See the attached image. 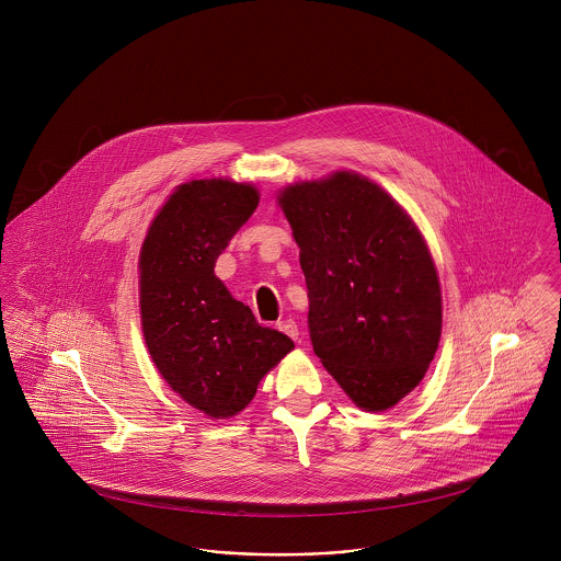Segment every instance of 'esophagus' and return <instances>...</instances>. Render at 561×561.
Returning a JSON list of instances; mask_svg holds the SVG:
<instances>
[{"instance_id":"obj_1","label":"esophagus","mask_w":561,"mask_h":561,"mask_svg":"<svg viewBox=\"0 0 561 561\" xmlns=\"http://www.w3.org/2000/svg\"><path fill=\"white\" fill-rule=\"evenodd\" d=\"M279 330L284 332V334H288L293 341H298V325H296V321L294 320H284L279 321Z\"/></svg>"}]
</instances>
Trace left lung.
<instances>
[{
    "instance_id": "8db88e82",
    "label": "left lung",
    "mask_w": 561,
    "mask_h": 561,
    "mask_svg": "<svg viewBox=\"0 0 561 561\" xmlns=\"http://www.w3.org/2000/svg\"><path fill=\"white\" fill-rule=\"evenodd\" d=\"M300 248L309 334L355 405L382 412L427 373L442 336V290L427 243L370 179L334 172L277 197Z\"/></svg>"
}]
</instances>
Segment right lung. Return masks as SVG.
<instances>
[{"instance_id": "right-lung-1", "label": "right lung", "mask_w": 561, "mask_h": 561, "mask_svg": "<svg viewBox=\"0 0 561 561\" xmlns=\"http://www.w3.org/2000/svg\"><path fill=\"white\" fill-rule=\"evenodd\" d=\"M259 206V191L229 179L179 185L140 248V321L165 382L188 405L229 419L294 343L261 325L214 275L216 259Z\"/></svg>"}]
</instances>
